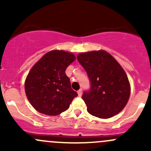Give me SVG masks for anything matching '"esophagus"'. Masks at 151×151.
I'll use <instances>...</instances> for the list:
<instances>
[{
	"label": "esophagus",
	"mask_w": 151,
	"mask_h": 151,
	"mask_svg": "<svg viewBox=\"0 0 151 151\" xmlns=\"http://www.w3.org/2000/svg\"><path fill=\"white\" fill-rule=\"evenodd\" d=\"M77 93H78V96H82V93H82V89H80V90H79V91H77Z\"/></svg>",
	"instance_id": "34e87169"
}]
</instances>
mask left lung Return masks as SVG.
I'll use <instances>...</instances> for the list:
<instances>
[{"instance_id":"left-lung-1","label":"left lung","mask_w":151,"mask_h":151,"mask_svg":"<svg viewBox=\"0 0 151 151\" xmlns=\"http://www.w3.org/2000/svg\"><path fill=\"white\" fill-rule=\"evenodd\" d=\"M77 60L85 71L91 88L82 99L91 115L109 118L125 107L130 96V84L118 62L104 50L80 53Z\"/></svg>"}]
</instances>
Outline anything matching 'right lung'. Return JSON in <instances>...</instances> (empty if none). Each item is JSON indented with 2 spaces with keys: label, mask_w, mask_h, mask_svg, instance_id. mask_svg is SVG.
Instances as JSON below:
<instances>
[{
  "label": "right lung",
  "mask_w": 151,
  "mask_h": 151,
  "mask_svg": "<svg viewBox=\"0 0 151 151\" xmlns=\"http://www.w3.org/2000/svg\"><path fill=\"white\" fill-rule=\"evenodd\" d=\"M75 59L71 52L52 50L29 71L25 82V93L38 112L47 115H59L67 110L77 96L65 73Z\"/></svg>",
  "instance_id": "1"
}]
</instances>
